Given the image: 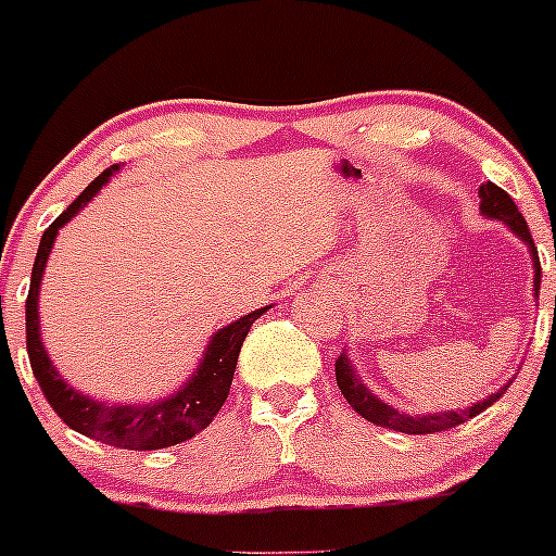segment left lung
Returning <instances> with one entry per match:
<instances>
[{
  "label": "left lung",
  "instance_id": "obj_1",
  "mask_svg": "<svg viewBox=\"0 0 556 556\" xmlns=\"http://www.w3.org/2000/svg\"><path fill=\"white\" fill-rule=\"evenodd\" d=\"M479 199H481V204H479L481 215L490 217V220L506 223V226L511 228L514 233H517L521 242L530 247L532 268H535V279H532V282H535V299H538V290H541V261H538V250H535V244H532L530 228H527V223H525V217H521L519 206L514 204L511 195H508L503 188H497L495 182L481 185ZM336 384H339L341 395L346 397V403H350V406L355 408V412L361 414L363 419L379 425V428H390V430H397V433H408V435L439 433V430L457 428V425L468 422V419H473L476 414H481L484 408H490L492 403H495L497 397H501L503 392L508 390V384H503L501 390L492 392V395L484 397V401L468 406L465 412H459V408H457V412L414 414V417H412V414L397 412V408L387 406L384 401H379V397L374 395V392L361 382V377H357L355 368H352V361L346 357V352H341L339 361H336Z\"/></svg>",
  "mask_w": 556,
  "mask_h": 556
}]
</instances>
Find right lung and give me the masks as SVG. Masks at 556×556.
Wrapping results in <instances>:
<instances>
[{"instance_id":"1","label":"right lung","mask_w":556,"mask_h":556,"mask_svg":"<svg viewBox=\"0 0 556 556\" xmlns=\"http://www.w3.org/2000/svg\"><path fill=\"white\" fill-rule=\"evenodd\" d=\"M121 166H110L50 223L48 231L39 239V250L35 257V268H31V285L29 299H26V350H29V363L35 379L42 387L45 397L53 406V412L70 425L77 433L97 439L102 444L117 446V450H134V452H150V450H166V446L182 444V441L193 439L195 433L206 428L220 412L226 403L228 390H231L233 371H237L239 350H242L250 325L261 317L268 306L255 309L237 323L226 325L212 336L206 344L204 357H201L199 368L190 374V379L172 395L161 397L153 403H104L97 397H88L77 392L75 387L66 384L59 377V371L50 363L48 352H45L42 339H39V285H42L45 263H48L50 250H53L55 237L61 228L102 190V185L112 177Z\"/></svg>"}]
</instances>
